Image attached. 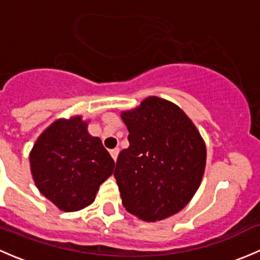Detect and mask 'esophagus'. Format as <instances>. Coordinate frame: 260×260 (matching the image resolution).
Returning a JSON list of instances; mask_svg holds the SVG:
<instances>
[{
	"label": "esophagus",
	"instance_id": "obj_1",
	"mask_svg": "<svg viewBox=\"0 0 260 260\" xmlns=\"http://www.w3.org/2000/svg\"><path fill=\"white\" fill-rule=\"evenodd\" d=\"M118 153H119V148H113V149H111V156L113 157V159L115 161V159H117V157H118Z\"/></svg>",
	"mask_w": 260,
	"mask_h": 260
}]
</instances>
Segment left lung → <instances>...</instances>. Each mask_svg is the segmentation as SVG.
Masks as SVG:
<instances>
[{"mask_svg":"<svg viewBox=\"0 0 260 260\" xmlns=\"http://www.w3.org/2000/svg\"><path fill=\"white\" fill-rule=\"evenodd\" d=\"M129 147L117 158L114 177L125 210L145 221L182 210L203 180L206 147L176 104L148 96L123 112Z\"/></svg>","mask_w":260,"mask_h":260,"instance_id":"8db88e82","label":"left lung"}]
</instances>
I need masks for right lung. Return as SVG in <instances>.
Wrapping results in <instances>:
<instances>
[{
    "label": "right lung",
    "instance_id": "add662e5",
    "mask_svg": "<svg viewBox=\"0 0 260 260\" xmlns=\"http://www.w3.org/2000/svg\"><path fill=\"white\" fill-rule=\"evenodd\" d=\"M86 128L80 115L55 120L30 152L36 187L65 212L90 205L99 186L113 174V158Z\"/></svg>",
    "mask_w": 260,
    "mask_h": 260
}]
</instances>
